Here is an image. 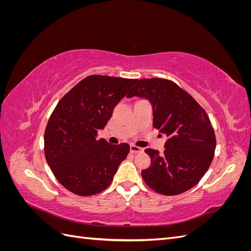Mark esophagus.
<instances>
[{
  "label": "esophagus",
  "mask_w": 251,
  "mask_h": 251,
  "mask_svg": "<svg viewBox=\"0 0 251 251\" xmlns=\"http://www.w3.org/2000/svg\"><path fill=\"white\" fill-rule=\"evenodd\" d=\"M130 150H131L133 154H139V153H142V151H143V149H141L137 146H133V144L130 147Z\"/></svg>",
  "instance_id": "1"
}]
</instances>
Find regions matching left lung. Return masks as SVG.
I'll return each instance as SVG.
<instances>
[{
	"instance_id": "left-lung-1",
	"label": "left lung",
	"mask_w": 251,
	"mask_h": 251,
	"mask_svg": "<svg viewBox=\"0 0 251 251\" xmlns=\"http://www.w3.org/2000/svg\"><path fill=\"white\" fill-rule=\"evenodd\" d=\"M153 104L154 127L168 136L162 154L146 149L151 165L141 172L147 185L158 194L176 196L193 188L209 169L215 156L216 134L207 113L176 82L143 78L127 94Z\"/></svg>"
}]
</instances>
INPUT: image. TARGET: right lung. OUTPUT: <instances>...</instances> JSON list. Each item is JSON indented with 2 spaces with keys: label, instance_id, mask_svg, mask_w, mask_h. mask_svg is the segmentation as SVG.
<instances>
[{
  "label": "right lung",
  "instance_id": "add662e5",
  "mask_svg": "<svg viewBox=\"0 0 251 251\" xmlns=\"http://www.w3.org/2000/svg\"><path fill=\"white\" fill-rule=\"evenodd\" d=\"M137 79L90 75L74 86L53 110L44 135L47 163L56 180L81 197L104 191L126 158L127 143L98 139L115 105Z\"/></svg>",
  "mask_w": 251,
  "mask_h": 251
}]
</instances>
